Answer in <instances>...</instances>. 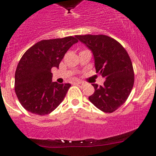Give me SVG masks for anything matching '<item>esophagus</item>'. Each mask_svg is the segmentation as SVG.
<instances>
[{
	"mask_svg": "<svg viewBox=\"0 0 156 156\" xmlns=\"http://www.w3.org/2000/svg\"><path fill=\"white\" fill-rule=\"evenodd\" d=\"M75 84L78 85V86H83V85H84V83L83 82H80V81H78V82H76Z\"/></svg>",
	"mask_w": 156,
	"mask_h": 156,
	"instance_id": "obj_1",
	"label": "esophagus"
}]
</instances>
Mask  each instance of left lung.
Segmentation results:
<instances>
[{
    "instance_id": "1",
    "label": "left lung",
    "mask_w": 156,
    "mask_h": 156,
    "mask_svg": "<svg viewBox=\"0 0 156 156\" xmlns=\"http://www.w3.org/2000/svg\"><path fill=\"white\" fill-rule=\"evenodd\" d=\"M91 51L96 73L105 78L102 86L93 83L94 93L88 98L104 112L111 113L126 101L134 82L133 65L124 48L105 35H77Z\"/></svg>"
}]
</instances>
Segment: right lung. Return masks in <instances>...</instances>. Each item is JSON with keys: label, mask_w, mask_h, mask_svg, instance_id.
Instances as JSON below:
<instances>
[{"label": "right lung", "mask_w": 156, "mask_h": 156, "mask_svg": "<svg viewBox=\"0 0 156 156\" xmlns=\"http://www.w3.org/2000/svg\"><path fill=\"white\" fill-rule=\"evenodd\" d=\"M76 37L43 40L30 48L21 58L15 74V90L20 104L31 113H51L64 100L70 83L52 81L51 68L58 69Z\"/></svg>", "instance_id": "obj_1"}]
</instances>
